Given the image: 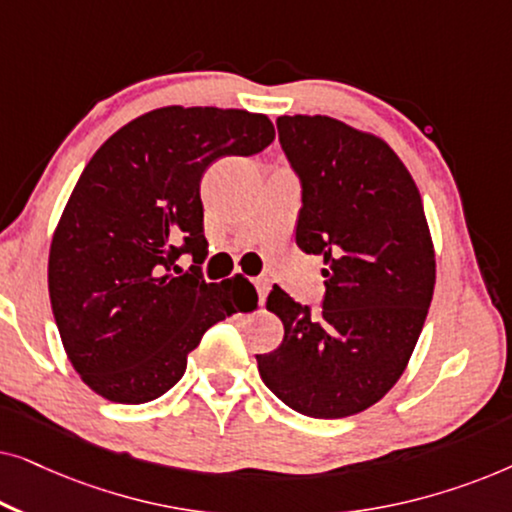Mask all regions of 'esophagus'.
Returning a JSON list of instances; mask_svg holds the SVG:
<instances>
[{
    "mask_svg": "<svg viewBox=\"0 0 512 512\" xmlns=\"http://www.w3.org/2000/svg\"><path fill=\"white\" fill-rule=\"evenodd\" d=\"M254 286H256V291H258V300H261V305H263L265 298H268L270 282H268V279H263V277H256L254 279Z\"/></svg>",
    "mask_w": 512,
    "mask_h": 512,
    "instance_id": "1",
    "label": "esophagus"
}]
</instances>
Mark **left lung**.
<instances>
[{
    "instance_id": "1",
    "label": "left lung",
    "mask_w": 512,
    "mask_h": 512,
    "mask_svg": "<svg viewBox=\"0 0 512 512\" xmlns=\"http://www.w3.org/2000/svg\"><path fill=\"white\" fill-rule=\"evenodd\" d=\"M279 142L303 181L296 244L324 256V310L275 284L284 324L258 354L272 394L300 415L340 419L375 405L408 366L436 286V249L419 188L394 149L331 116H279Z\"/></svg>"
}]
</instances>
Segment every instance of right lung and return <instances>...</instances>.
Instances as JSON below:
<instances>
[{
  "mask_svg": "<svg viewBox=\"0 0 512 512\" xmlns=\"http://www.w3.org/2000/svg\"><path fill=\"white\" fill-rule=\"evenodd\" d=\"M272 139L265 114L174 104L125 123L90 158L55 226L48 293L62 347L95 394L125 405L163 396L209 326L254 310L249 279L205 282L174 263L207 256L202 172Z\"/></svg>",
  "mask_w": 512,
  "mask_h": 512,
  "instance_id": "add662e5",
  "label": "right lung"
}]
</instances>
